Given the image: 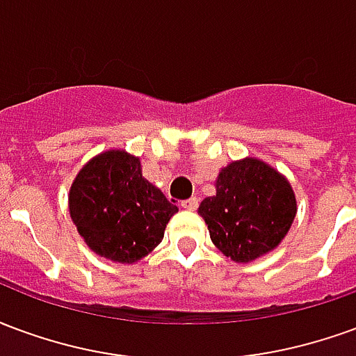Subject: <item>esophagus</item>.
Instances as JSON below:
<instances>
[{"instance_id": "obj_1", "label": "esophagus", "mask_w": 356, "mask_h": 356, "mask_svg": "<svg viewBox=\"0 0 356 356\" xmlns=\"http://www.w3.org/2000/svg\"><path fill=\"white\" fill-rule=\"evenodd\" d=\"M181 208L188 209V211H194V209L198 208V198H188V200L181 202Z\"/></svg>"}]
</instances>
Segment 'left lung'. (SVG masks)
I'll use <instances>...</instances> for the list:
<instances>
[{
  "label": "left lung",
  "mask_w": 356,
  "mask_h": 356,
  "mask_svg": "<svg viewBox=\"0 0 356 356\" xmlns=\"http://www.w3.org/2000/svg\"><path fill=\"white\" fill-rule=\"evenodd\" d=\"M217 194L204 198L198 213L211 242L238 263L275 250L296 217L290 183L267 163L246 158L227 165L216 183Z\"/></svg>",
  "instance_id": "1"
}]
</instances>
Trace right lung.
<instances>
[{
  "label": "right lung",
  "mask_w": 356,
  "mask_h": 356,
  "mask_svg": "<svg viewBox=\"0 0 356 356\" xmlns=\"http://www.w3.org/2000/svg\"><path fill=\"white\" fill-rule=\"evenodd\" d=\"M68 204L86 244L118 263H133L152 252L177 213V206L143 177L139 158L122 150L93 158L78 173Z\"/></svg>",
  "instance_id": "right-lung-1"
}]
</instances>
